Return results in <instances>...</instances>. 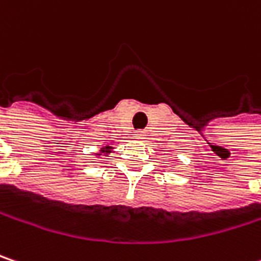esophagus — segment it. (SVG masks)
<instances>
[{"mask_svg": "<svg viewBox=\"0 0 261 261\" xmlns=\"http://www.w3.org/2000/svg\"><path fill=\"white\" fill-rule=\"evenodd\" d=\"M134 137H136V139H143V137H145V133H143V131H136Z\"/></svg>", "mask_w": 261, "mask_h": 261, "instance_id": "obj_1", "label": "esophagus"}]
</instances>
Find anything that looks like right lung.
Instances as JSON below:
<instances>
[{
	"label": "right lung",
	"instance_id": "add662e5",
	"mask_svg": "<svg viewBox=\"0 0 261 261\" xmlns=\"http://www.w3.org/2000/svg\"><path fill=\"white\" fill-rule=\"evenodd\" d=\"M103 149H106V150H101V152H109V149H111V147H109V146H106V147H103Z\"/></svg>",
	"mask_w": 261,
	"mask_h": 261
}]
</instances>
